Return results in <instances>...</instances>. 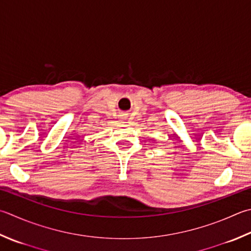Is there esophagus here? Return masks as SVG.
<instances>
[{
	"label": "esophagus",
	"mask_w": 251,
	"mask_h": 251,
	"mask_svg": "<svg viewBox=\"0 0 251 251\" xmlns=\"http://www.w3.org/2000/svg\"><path fill=\"white\" fill-rule=\"evenodd\" d=\"M124 116H125V115H124Z\"/></svg>",
	"instance_id": "esophagus-1"
}]
</instances>
